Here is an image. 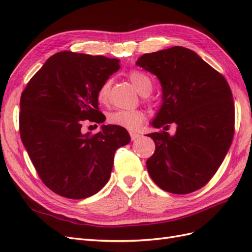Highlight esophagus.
Returning <instances> with one entry per match:
<instances>
[{
	"label": "esophagus",
	"mask_w": 252,
	"mask_h": 252,
	"mask_svg": "<svg viewBox=\"0 0 252 252\" xmlns=\"http://www.w3.org/2000/svg\"><path fill=\"white\" fill-rule=\"evenodd\" d=\"M129 134H130V138H131L132 141H135V140H138V139L140 138V134L136 133V132H132V131H131Z\"/></svg>",
	"instance_id": "esophagus-1"
}]
</instances>
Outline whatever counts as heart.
Here are the masks:
<instances>
[{
	"label": "heart",
	"mask_w": 252,
	"mask_h": 252,
	"mask_svg": "<svg viewBox=\"0 0 252 252\" xmlns=\"http://www.w3.org/2000/svg\"><path fill=\"white\" fill-rule=\"evenodd\" d=\"M128 78L133 84L135 89L143 95H147L152 90V81L146 73L140 70H131L128 73ZM111 82L109 80L101 84L96 90L97 102L105 105L109 101ZM145 120V113L141 110H117L108 114V123L114 126L135 130L138 129Z\"/></svg>",
	"instance_id": "b5f03b06"
}]
</instances>
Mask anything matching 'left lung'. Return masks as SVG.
Here are the masks:
<instances>
[{"mask_svg": "<svg viewBox=\"0 0 252 252\" xmlns=\"http://www.w3.org/2000/svg\"><path fill=\"white\" fill-rule=\"evenodd\" d=\"M161 82L163 104L152 126L177 124V132L149 133L156 151L147 162L163 190L187 194L216 174L234 134V105L226 79L185 47L145 53L135 63Z\"/></svg>", "mask_w": 252, "mask_h": 252, "instance_id": "obj_1", "label": "left lung"}]
</instances>
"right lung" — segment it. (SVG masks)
Returning <instances> with one entry per match:
<instances>
[{
    "label": "right lung",
    "mask_w": 252,
    "mask_h": 252,
    "mask_svg": "<svg viewBox=\"0 0 252 252\" xmlns=\"http://www.w3.org/2000/svg\"><path fill=\"white\" fill-rule=\"evenodd\" d=\"M120 60L71 51L50 57L20 101V133L42 182L67 199L91 196L110 178L114 154L130 142L125 128L102 125L83 133L84 121H105L96 90L120 69Z\"/></svg>",
    "instance_id": "right-lung-1"
}]
</instances>
